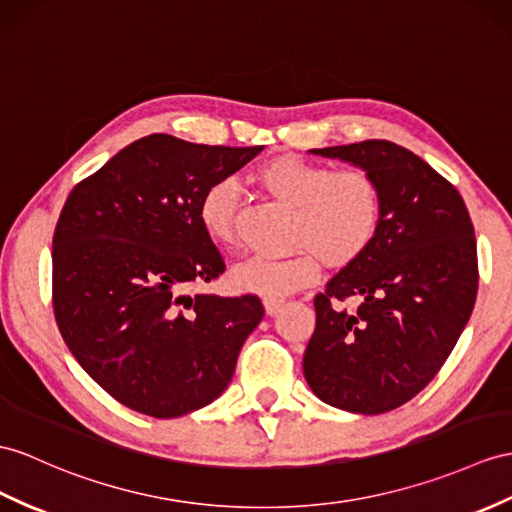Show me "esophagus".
Instances as JSON below:
<instances>
[{
    "instance_id": "34e87169",
    "label": "esophagus",
    "mask_w": 512,
    "mask_h": 512,
    "mask_svg": "<svg viewBox=\"0 0 512 512\" xmlns=\"http://www.w3.org/2000/svg\"><path fill=\"white\" fill-rule=\"evenodd\" d=\"M263 304H265L267 315H273V313H278V308L284 304V299L282 297H265Z\"/></svg>"
}]
</instances>
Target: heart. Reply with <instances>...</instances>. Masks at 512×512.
<instances>
[{"label":"heart","instance_id":"b5f03b06","mask_svg":"<svg viewBox=\"0 0 512 512\" xmlns=\"http://www.w3.org/2000/svg\"><path fill=\"white\" fill-rule=\"evenodd\" d=\"M263 191L286 208H293L291 254H258L232 273L241 291L282 297L313 284L319 260L345 267L363 256L378 232L382 191L365 169L334 171L323 162L284 154L260 162L254 171ZM241 199L236 182L217 180L199 199V223L217 245L234 249L241 243Z\"/></svg>","mask_w":512,"mask_h":512}]
</instances>
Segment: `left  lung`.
<instances>
[{
    "label": "left lung",
    "mask_w": 512,
    "mask_h": 512,
    "mask_svg": "<svg viewBox=\"0 0 512 512\" xmlns=\"http://www.w3.org/2000/svg\"><path fill=\"white\" fill-rule=\"evenodd\" d=\"M369 171L382 191L376 236L315 297L304 352L310 389L334 408L380 415L426 389L452 354L478 293V252L463 197L391 141L310 149ZM359 306L347 311L344 302Z\"/></svg>",
    "instance_id": "left-lung-1"
}]
</instances>
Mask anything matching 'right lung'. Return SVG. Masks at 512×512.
<instances>
[{
    "label": "right lung",
    "instance_id": "obj_1",
    "mask_svg": "<svg viewBox=\"0 0 512 512\" xmlns=\"http://www.w3.org/2000/svg\"><path fill=\"white\" fill-rule=\"evenodd\" d=\"M263 145L149 134L73 186L54 232V315L71 354L117 402L182 417L226 391L265 315L256 295H186L226 265L199 223L210 184Z\"/></svg>",
    "mask_w": 512,
    "mask_h": 512
}]
</instances>
